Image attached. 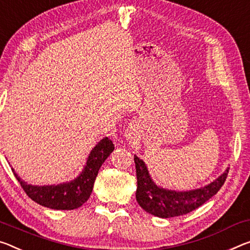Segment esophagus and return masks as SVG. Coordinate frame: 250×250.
Segmentation results:
<instances>
[{
  "label": "esophagus",
  "instance_id": "obj_1",
  "mask_svg": "<svg viewBox=\"0 0 250 250\" xmlns=\"http://www.w3.org/2000/svg\"><path fill=\"white\" fill-rule=\"evenodd\" d=\"M126 137L129 138V139H134V138L137 137V131H136V129L133 128V126H130V128H128L126 129Z\"/></svg>",
  "mask_w": 250,
  "mask_h": 250
}]
</instances>
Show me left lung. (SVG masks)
Segmentation results:
<instances>
[{
    "mask_svg": "<svg viewBox=\"0 0 250 250\" xmlns=\"http://www.w3.org/2000/svg\"><path fill=\"white\" fill-rule=\"evenodd\" d=\"M138 188L136 198L138 204L146 212L160 218L186 215L195 210L219 191L225 184L229 169L219 178L204 188L191 191H171L157 187L151 180L145 162L134 156Z\"/></svg>",
    "mask_w": 250,
    "mask_h": 250,
    "instance_id": "8db88e82",
    "label": "left lung"
}]
</instances>
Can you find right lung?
Returning <instances> with one entry per match:
<instances>
[{
	"mask_svg": "<svg viewBox=\"0 0 250 250\" xmlns=\"http://www.w3.org/2000/svg\"><path fill=\"white\" fill-rule=\"evenodd\" d=\"M113 149L112 141L108 138L102 139L91 151L81 175L68 184L37 187L22 181L14 170L13 173L24 192L37 204L58 210H72L81 207L89 199L99 169Z\"/></svg>",
	"mask_w": 250,
	"mask_h": 250,
	"instance_id": "obj_1",
	"label": "right lung"
}]
</instances>
